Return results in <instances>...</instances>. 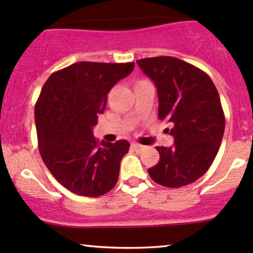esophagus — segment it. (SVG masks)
Masks as SVG:
<instances>
[{
    "instance_id": "1",
    "label": "esophagus",
    "mask_w": 253,
    "mask_h": 253,
    "mask_svg": "<svg viewBox=\"0 0 253 253\" xmlns=\"http://www.w3.org/2000/svg\"><path fill=\"white\" fill-rule=\"evenodd\" d=\"M132 149L134 150V151H139V150L143 149V145H140V144H132Z\"/></svg>"
}]
</instances>
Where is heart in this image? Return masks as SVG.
<instances>
[{
    "label": "heart",
    "mask_w": 253,
    "mask_h": 253,
    "mask_svg": "<svg viewBox=\"0 0 253 253\" xmlns=\"http://www.w3.org/2000/svg\"><path fill=\"white\" fill-rule=\"evenodd\" d=\"M143 82H145V81H139V82H136V84H140V83H143ZM135 84V85H136Z\"/></svg>",
    "instance_id": "heart-1"
}]
</instances>
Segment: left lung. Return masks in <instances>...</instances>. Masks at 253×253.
I'll return each instance as SVG.
<instances>
[{"label": "left lung", "mask_w": 253, "mask_h": 253, "mask_svg": "<svg viewBox=\"0 0 253 253\" xmlns=\"http://www.w3.org/2000/svg\"><path fill=\"white\" fill-rule=\"evenodd\" d=\"M155 83L158 118L172 125L171 147L157 146L159 162L150 168L151 178L168 188L197 181L215 159L225 132L219 92L206 72L175 57L136 60Z\"/></svg>", "instance_id": "left-lung-1"}]
</instances>
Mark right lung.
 <instances>
[{
  "mask_svg": "<svg viewBox=\"0 0 253 253\" xmlns=\"http://www.w3.org/2000/svg\"><path fill=\"white\" fill-rule=\"evenodd\" d=\"M133 69L134 63L80 62L43 84L34 109L38 146L50 172L71 193L96 197L117 184L129 143H100L92 128L110 89Z\"/></svg>",
  "mask_w": 253,
  "mask_h": 253,
  "instance_id": "right-lung-1",
  "label": "right lung"
}]
</instances>
